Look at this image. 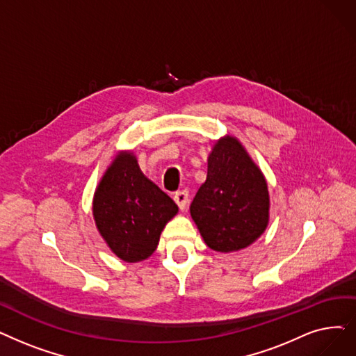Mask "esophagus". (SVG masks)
I'll use <instances>...</instances> for the list:
<instances>
[{
  "label": "esophagus",
  "mask_w": 356,
  "mask_h": 356,
  "mask_svg": "<svg viewBox=\"0 0 356 356\" xmlns=\"http://www.w3.org/2000/svg\"><path fill=\"white\" fill-rule=\"evenodd\" d=\"M188 199H189L188 191H180V192H176V193H175V202L177 204V207H179L180 209L186 208Z\"/></svg>",
  "instance_id": "1"
}]
</instances>
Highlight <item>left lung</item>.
<instances>
[{
  "mask_svg": "<svg viewBox=\"0 0 356 356\" xmlns=\"http://www.w3.org/2000/svg\"><path fill=\"white\" fill-rule=\"evenodd\" d=\"M269 209L261 170L236 136L220 138L208 156L207 180L191 205L205 244L221 253L245 249L265 233Z\"/></svg>",
  "mask_w": 356,
  "mask_h": 356,
  "instance_id": "8db88e82",
  "label": "left lung"
}]
</instances>
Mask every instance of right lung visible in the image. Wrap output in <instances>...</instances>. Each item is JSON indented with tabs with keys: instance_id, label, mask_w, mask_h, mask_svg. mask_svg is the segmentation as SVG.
<instances>
[{
	"instance_id": "add662e5",
	"label": "right lung",
	"mask_w": 356,
	"mask_h": 356,
	"mask_svg": "<svg viewBox=\"0 0 356 356\" xmlns=\"http://www.w3.org/2000/svg\"><path fill=\"white\" fill-rule=\"evenodd\" d=\"M177 212L175 200L141 172L129 149L116 154L92 197L99 234L127 264H138L156 252L161 231Z\"/></svg>"
}]
</instances>
